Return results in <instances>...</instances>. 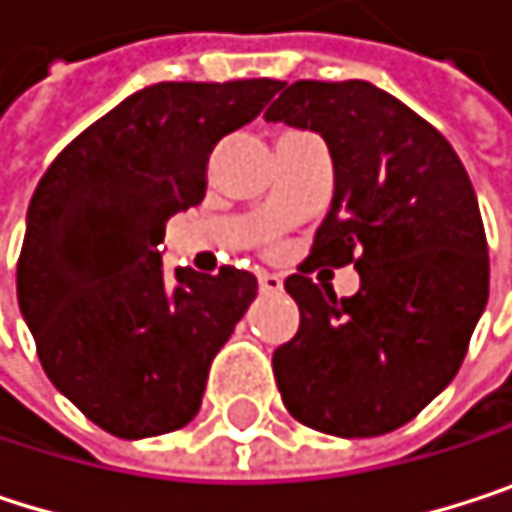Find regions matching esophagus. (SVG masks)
Segmentation results:
<instances>
[{
	"mask_svg": "<svg viewBox=\"0 0 512 512\" xmlns=\"http://www.w3.org/2000/svg\"><path fill=\"white\" fill-rule=\"evenodd\" d=\"M258 285H261L264 294H279V291L285 288L282 276H276V273H261V276H258Z\"/></svg>",
	"mask_w": 512,
	"mask_h": 512,
	"instance_id": "1",
	"label": "esophagus"
}]
</instances>
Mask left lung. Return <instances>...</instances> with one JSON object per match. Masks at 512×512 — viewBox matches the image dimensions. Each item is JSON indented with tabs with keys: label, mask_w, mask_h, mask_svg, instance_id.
<instances>
[{
	"label": "left lung",
	"mask_w": 512,
	"mask_h": 512,
	"mask_svg": "<svg viewBox=\"0 0 512 512\" xmlns=\"http://www.w3.org/2000/svg\"><path fill=\"white\" fill-rule=\"evenodd\" d=\"M267 122L318 131L333 155L330 212L285 279L300 330L273 354L282 402L327 435H387L456 378L486 309L474 185L435 125L366 80L282 83ZM321 263H354L361 291L315 286Z\"/></svg>",
	"instance_id": "8db88e82"
}]
</instances>
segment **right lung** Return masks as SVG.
I'll return each instance as SVG.
<instances>
[{"label": "right lung", "mask_w": 512, "mask_h": 512, "mask_svg": "<svg viewBox=\"0 0 512 512\" xmlns=\"http://www.w3.org/2000/svg\"><path fill=\"white\" fill-rule=\"evenodd\" d=\"M282 80L155 83L77 134L41 176L17 303L53 387L116 438L182 429L212 357L258 294L236 267L164 276L170 215L206 194V161Z\"/></svg>", "instance_id": "add662e5"}]
</instances>
